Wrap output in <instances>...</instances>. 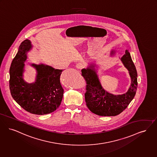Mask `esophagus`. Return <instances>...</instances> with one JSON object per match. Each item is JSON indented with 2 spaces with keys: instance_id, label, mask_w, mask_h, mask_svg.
<instances>
[{
  "instance_id": "34e87169",
  "label": "esophagus",
  "mask_w": 157,
  "mask_h": 157,
  "mask_svg": "<svg viewBox=\"0 0 157 157\" xmlns=\"http://www.w3.org/2000/svg\"><path fill=\"white\" fill-rule=\"evenodd\" d=\"M76 68L78 69H82L83 68V65L81 63H78L76 65Z\"/></svg>"
}]
</instances>
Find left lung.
Wrapping results in <instances>:
<instances>
[{
	"label": "left lung",
	"instance_id": "obj_1",
	"mask_svg": "<svg viewBox=\"0 0 157 157\" xmlns=\"http://www.w3.org/2000/svg\"><path fill=\"white\" fill-rule=\"evenodd\" d=\"M112 51V54H114ZM125 68L128 70L132 79L128 90L121 95H113L105 91L94 71V66L82 69V75L86 85L85 99L88 109L97 115L101 116H115L124 110L133 99L137 88V72L128 51L121 58Z\"/></svg>",
	"mask_w": 157,
	"mask_h": 157
}]
</instances>
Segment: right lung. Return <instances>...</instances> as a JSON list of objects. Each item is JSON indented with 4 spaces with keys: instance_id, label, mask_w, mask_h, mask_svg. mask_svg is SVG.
<instances>
[{
    "instance_id": "1",
    "label": "right lung",
    "mask_w": 157,
    "mask_h": 157,
    "mask_svg": "<svg viewBox=\"0 0 157 157\" xmlns=\"http://www.w3.org/2000/svg\"><path fill=\"white\" fill-rule=\"evenodd\" d=\"M32 45L25 40L19 47L10 68L9 87L14 100L29 113L43 115L54 112L60 106L63 89L60 83L63 69L47 65L32 64L37 71L36 81L27 83L23 79V68Z\"/></svg>"
}]
</instances>
